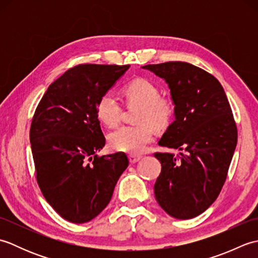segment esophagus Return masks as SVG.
Wrapping results in <instances>:
<instances>
[{
	"label": "esophagus",
	"instance_id": "obj_1",
	"mask_svg": "<svg viewBox=\"0 0 258 258\" xmlns=\"http://www.w3.org/2000/svg\"><path fill=\"white\" fill-rule=\"evenodd\" d=\"M128 158H130V162L132 163V164H134L136 162H139L141 158H142V156L141 155H136V154H130Z\"/></svg>",
	"mask_w": 258,
	"mask_h": 258
}]
</instances>
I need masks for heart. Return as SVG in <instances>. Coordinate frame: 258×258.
<instances>
[{
	"label": "heart",
	"instance_id": "heart-1",
	"mask_svg": "<svg viewBox=\"0 0 258 258\" xmlns=\"http://www.w3.org/2000/svg\"><path fill=\"white\" fill-rule=\"evenodd\" d=\"M125 102L128 106H139L135 120L140 124L123 125L108 134L113 150L139 154L153 139V130L163 128L169 123L174 112L171 98L161 96L158 86L152 81L138 78L123 87ZM122 105L112 93H105L97 102L96 115L108 127L116 126L122 115Z\"/></svg>",
	"mask_w": 258,
	"mask_h": 258
}]
</instances>
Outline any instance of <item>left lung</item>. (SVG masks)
<instances>
[{
    "instance_id": "1",
    "label": "left lung",
    "mask_w": 258,
    "mask_h": 258,
    "mask_svg": "<svg viewBox=\"0 0 258 258\" xmlns=\"http://www.w3.org/2000/svg\"><path fill=\"white\" fill-rule=\"evenodd\" d=\"M165 80L175 120L158 145L182 151L154 153L162 171L154 185L168 215L189 220L210 207L225 183L237 144V127L225 92L212 74L186 62L142 67Z\"/></svg>"
}]
</instances>
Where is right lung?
Masks as SVG:
<instances>
[{"label":"right lung","mask_w":258,"mask_h":258,"mask_svg":"<svg viewBox=\"0 0 258 258\" xmlns=\"http://www.w3.org/2000/svg\"><path fill=\"white\" fill-rule=\"evenodd\" d=\"M128 68L76 65L48 86L33 115L30 141L38 187L69 222L96 217L128 166L125 153L96 155L105 145L97 102Z\"/></svg>","instance_id":"obj_1"}]
</instances>
